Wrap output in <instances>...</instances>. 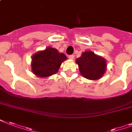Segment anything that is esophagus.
Masks as SVG:
<instances>
[{
  "label": "esophagus",
  "instance_id": "34e87169",
  "mask_svg": "<svg viewBox=\"0 0 132 132\" xmlns=\"http://www.w3.org/2000/svg\"><path fill=\"white\" fill-rule=\"evenodd\" d=\"M68 58L70 59V60H73L75 58V56L73 55H69L68 56Z\"/></svg>",
  "mask_w": 132,
  "mask_h": 132
}]
</instances>
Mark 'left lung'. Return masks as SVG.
Segmentation results:
<instances>
[{"label": "left lung", "mask_w": 132, "mask_h": 132, "mask_svg": "<svg viewBox=\"0 0 132 132\" xmlns=\"http://www.w3.org/2000/svg\"><path fill=\"white\" fill-rule=\"evenodd\" d=\"M75 62L81 75L90 80H98L106 72V60L90 51L84 52Z\"/></svg>", "instance_id": "obj_1"}]
</instances>
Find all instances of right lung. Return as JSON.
<instances>
[{
  "label": "right lung",
  "instance_id": "obj_1",
  "mask_svg": "<svg viewBox=\"0 0 132 132\" xmlns=\"http://www.w3.org/2000/svg\"><path fill=\"white\" fill-rule=\"evenodd\" d=\"M66 60V56L56 48H46L32 55L31 72L38 77H48L56 74L62 62Z\"/></svg>",
  "mask_w": 132,
  "mask_h": 132
}]
</instances>
